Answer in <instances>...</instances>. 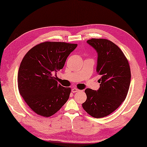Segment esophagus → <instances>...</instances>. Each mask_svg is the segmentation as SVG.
<instances>
[{"mask_svg":"<svg viewBox=\"0 0 147 147\" xmlns=\"http://www.w3.org/2000/svg\"><path fill=\"white\" fill-rule=\"evenodd\" d=\"M79 89H78V88H73L71 89V92H79Z\"/></svg>","mask_w":147,"mask_h":147,"instance_id":"1","label":"esophagus"}]
</instances>
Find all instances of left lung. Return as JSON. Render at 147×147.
<instances>
[{
    "instance_id": "1",
    "label": "left lung",
    "mask_w": 147,
    "mask_h": 147,
    "mask_svg": "<svg viewBox=\"0 0 147 147\" xmlns=\"http://www.w3.org/2000/svg\"><path fill=\"white\" fill-rule=\"evenodd\" d=\"M86 42L98 53L96 71L101 76L98 90L86 88L83 108L90 116L102 118L112 113L126 99L131 81V71L121 49L111 41L92 38Z\"/></svg>"
}]
</instances>
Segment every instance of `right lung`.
Returning <instances> with one entry per match:
<instances>
[{
  "instance_id": "1",
  "label": "right lung",
  "mask_w": 147,
  "mask_h": 147,
  "mask_svg": "<svg viewBox=\"0 0 147 147\" xmlns=\"http://www.w3.org/2000/svg\"><path fill=\"white\" fill-rule=\"evenodd\" d=\"M78 44L45 42L33 47L23 57L18 76L19 94L36 113L53 115L68 101L71 88L58 84L53 74L63 68Z\"/></svg>"
}]
</instances>
